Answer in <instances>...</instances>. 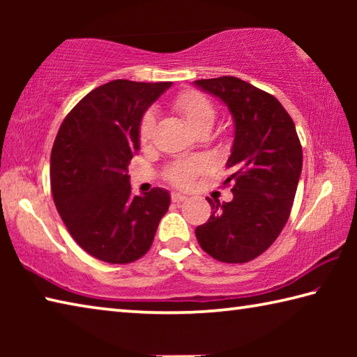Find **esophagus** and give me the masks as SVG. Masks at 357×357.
<instances>
[{
	"label": "esophagus",
	"mask_w": 357,
	"mask_h": 357,
	"mask_svg": "<svg viewBox=\"0 0 357 357\" xmlns=\"http://www.w3.org/2000/svg\"><path fill=\"white\" fill-rule=\"evenodd\" d=\"M185 195H183V193H178V192H173L172 193V202L173 203H181V202H184L185 200Z\"/></svg>",
	"instance_id": "1"
}]
</instances>
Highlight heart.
<instances>
[{
	"instance_id": "obj_1",
	"label": "heart",
	"mask_w": 357,
	"mask_h": 357,
	"mask_svg": "<svg viewBox=\"0 0 357 357\" xmlns=\"http://www.w3.org/2000/svg\"><path fill=\"white\" fill-rule=\"evenodd\" d=\"M173 108L176 110L185 124L193 132H198L202 129H211L214 119H215V108L206 96H203L198 91H184L178 94L176 98L173 99ZM155 129V118L154 114L148 112L143 114L140 121V126H138V140L143 144H149L153 140ZM206 164L203 160H184V162H176L168 167L167 170V179L170 181L172 184L178 187H187L193 183V179L198 173H202Z\"/></svg>"
}]
</instances>
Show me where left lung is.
Listing matches in <instances>:
<instances>
[{
	"mask_svg": "<svg viewBox=\"0 0 357 357\" xmlns=\"http://www.w3.org/2000/svg\"><path fill=\"white\" fill-rule=\"evenodd\" d=\"M219 98L234 121L227 168L233 200L208 202L213 213L195 228L202 249L223 263H247L269 249L291 213L302 172L294 123L274 96L236 77L195 80Z\"/></svg>",
	"mask_w": 357,
	"mask_h": 357,
	"instance_id": "obj_1",
	"label": "left lung"
}]
</instances>
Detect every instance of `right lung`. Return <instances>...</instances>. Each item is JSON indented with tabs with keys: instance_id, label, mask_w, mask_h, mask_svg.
I'll list each match as a JSON object with an SVG mask.
<instances>
[{
	"instance_id": "right-lung-1",
	"label": "right lung",
	"mask_w": 357,
	"mask_h": 357,
	"mask_svg": "<svg viewBox=\"0 0 357 357\" xmlns=\"http://www.w3.org/2000/svg\"><path fill=\"white\" fill-rule=\"evenodd\" d=\"M172 82L113 80L93 89L59 128L50 155L53 202L89 255L126 264L149 250L170 206L165 189L132 195L128 167L143 113Z\"/></svg>"
}]
</instances>
